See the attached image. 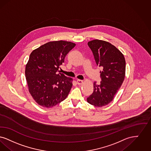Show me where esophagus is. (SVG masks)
Wrapping results in <instances>:
<instances>
[{
    "label": "esophagus",
    "mask_w": 151,
    "mask_h": 151,
    "mask_svg": "<svg viewBox=\"0 0 151 151\" xmlns=\"http://www.w3.org/2000/svg\"><path fill=\"white\" fill-rule=\"evenodd\" d=\"M77 83L78 85H82L83 83V81L82 80H81V79H78L77 81Z\"/></svg>",
    "instance_id": "34e87169"
}]
</instances>
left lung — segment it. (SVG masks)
<instances>
[{
	"instance_id": "left-lung-1",
	"label": "left lung",
	"mask_w": 151,
	"mask_h": 151,
	"mask_svg": "<svg viewBox=\"0 0 151 151\" xmlns=\"http://www.w3.org/2000/svg\"><path fill=\"white\" fill-rule=\"evenodd\" d=\"M97 65L102 68L100 72L101 81L99 85L93 83V91L87 101L95 106L101 107L110 103L125 77L126 62L124 55L111 43L102 40L88 42Z\"/></svg>"
}]
</instances>
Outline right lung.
Instances as JSON below:
<instances>
[{
  "mask_svg": "<svg viewBox=\"0 0 151 151\" xmlns=\"http://www.w3.org/2000/svg\"><path fill=\"white\" fill-rule=\"evenodd\" d=\"M76 44L64 40L52 41L33 50L25 67L29 92L35 102L51 108L68 96L73 79L59 73L60 66Z\"/></svg>",
  "mask_w": 151,
  "mask_h": 151,
  "instance_id": "obj_1",
  "label": "right lung"
}]
</instances>
